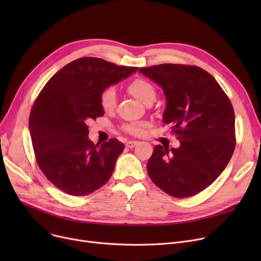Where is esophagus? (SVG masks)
<instances>
[{
  "label": "esophagus",
  "instance_id": "esophagus-1",
  "mask_svg": "<svg viewBox=\"0 0 261 261\" xmlns=\"http://www.w3.org/2000/svg\"><path fill=\"white\" fill-rule=\"evenodd\" d=\"M138 144H139L138 141H128V142L126 143V147L131 149V148H134L135 146H138Z\"/></svg>",
  "mask_w": 261,
  "mask_h": 261
}]
</instances>
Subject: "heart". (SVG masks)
I'll use <instances>...</instances> for the list:
<instances>
[{"mask_svg": "<svg viewBox=\"0 0 261 261\" xmlns=\"http://www.w3.org/2000/svg\"><path fill=\"white\" fill-rule=\"evenodd\" d=\"M130 93L143 103L155 99L156 91L152 84L143 78H136L129 86ZM117 102V92L113 87L105 89L100 94V105L105 111H112ZM145 122H131L123 126V130L133 135H142L145 131Z\"/></svg>", "mask_w": 261, "mask_h": 261, "instance_id": "obj_1", "label": "heart"}]
</instances>
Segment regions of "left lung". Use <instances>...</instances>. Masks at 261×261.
<instances>
[{"instance_id": "1", "label": "left lung", "mask_w": 261, "mask_h": 261, "mask_svg": "<svg viewBox=\"0 0 261 261\" xmlns=\"http://www.w3.org/2000/svg\"><path fill=\"white\" fill-rule=\"evenodd\" d=\"M166 97L163 121L179 148L158 145L147 164L152 182L171 197L188 198L221 174L235 149V113L216 79L198 66L165 63L140 68Z\"/></svg>"}]
</instances>
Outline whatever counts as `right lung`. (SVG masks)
I'll use <instances>...</instances> for the list:
<instances>
[{"instance_id":"add662e5","label":"right lung","mask_w":261,"mask_h":261,"mask_svg":"<svg viewBox=\"0 0 261 261\" xmlns=\"http://www.w3.org/2000/svg\"><path fill=\"white\" fill-rule=\"evenodd\" d=\"M138 68L79 58L63 66L40 92L29 121L33 148L40 169L65 194L87 196L111 177L125 146L116 139L93 144L87 121L105 114L101 92Z\"/></svg>"}]
</instances>
